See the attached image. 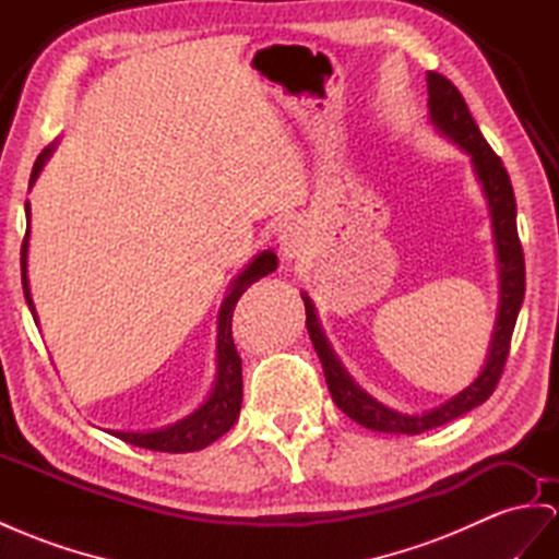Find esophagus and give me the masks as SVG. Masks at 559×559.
<instances>
[{"instance_id":"1","label":"esophagus","mask_w":559,"mask_h":559,"mask_svg":"<svg viewBox=\"0 0 559 559\" xmlns=\"http://www.w3.org/2000/svg\"><path fill=\"white\" fill-rule=\"evenodd\" d=\"M281 252L283 257H288V260H302L307 254V234L305 228L299 224H288L281 231Z\"/></svg>"}]
</instances>
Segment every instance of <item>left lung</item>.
Returning a JSON list of instances; mask_svg holds the SVG:
<instances>
[{
	"label": "left lung",
	"instance_id": "obj_1",
	"mask_svg": "<svg viewBox=\"0 0 559 559\" xmlns=\"http://www.w3.org/2000/svg\"><path fill=\"white\" fill-rule=\"evenodd\" d=\"M427 94H429L427 98L429 118H432L435 127L443 136H449L453 143H457V146L472 155V165H475L477 179L481 181L484 195L489 200V207H491L493 238H496V250H498V271H500V307H498V319L493 328L489 356H486V366L481 368L479 378L472 382L467 390L449 399L447 404H441L439 408L429 413H420V416H406V413L382 406L347 376V370L342 368L331 345H328L311 299L302 295L305 309H307V331L313 342V349H317L321 359L323 376L328 382V390H331L333 402L337 404V408L345 411L347 416L359 425L376 429V432H392V435H420L425 429L451 423L457 416H463V413L477 408L493 394L500 376H503V368L510 354L514 321H518V313L524 299V252L518 236V203H514V191L508 177V169L481 136L475 118L469 116V108L465 104L463 94L455 90V84L449 78L429 70Z\"/></svg>",
	"mask_w": 559,
	"mask_h": 559
}]
</instances>
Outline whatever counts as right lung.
Wrapping results in <instances>:
<instances>
[{
	"label": "right lung",
	"mask_w": 559,
	"mask_h": 559,
	"mask_svg": "<svg viewBox=\"0 0 559 559\" xmlns=\"http://www.w3.org/2000/svg\"><path fill=\"white\" fill-rule=\"evenodd\" d=\"M51 151L53 146L39 153L31 175V186L35 183L41 167H45ZM25 217H27V228H25V238L21 248V281H23L25 302L33 311V319L37 321L31 288H27V236H31V205L27 203H25ZM276 264H278L276 254L271 250H264L254 257V260L246 266V271H240V276L231 283V288H228V295L219 309V323H217V380H214V388H212V394L207 396V402L195 413H191L189 418H183L165 429H153V432H112L110 429V435H116L118 439L134 443V447H141V449L165 451V453H189V451H200L210 447L212 441H217L222 435H226L228 429L234 427L242 404L240 356L236 352L234 335H231L234 309L240 295L246 293L254 281H260L262 276L271 274V271H276Z\"/></svg>",
	"instance_id": "1"
}]
</instances>
